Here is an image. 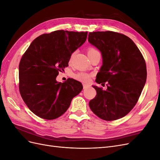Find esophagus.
Instances as JSON below:
<instances>
[{
  "instance_id": "1",
  "label": "esophagus",
  "mask_w": 160,
  "mask_h": 160,
  "mask_svg": "<svg viewBox=\"0 0 160 160\" xmlns=\"http://www.w3.org/2000/svg\"><path fill=\"white\" fill-rule=\"evenodd\" d=\"M83 89H86V88H88V85H87V84H83Z\"/></svg>"
}]
</instances>
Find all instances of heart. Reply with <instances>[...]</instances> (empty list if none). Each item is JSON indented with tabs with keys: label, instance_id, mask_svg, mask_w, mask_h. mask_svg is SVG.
Segmentation results:
<instances>
[{
	"label": "heart",
	"instance_id": "heart-1",
	"mask_svg": "<svg viewBox=\"0 0 160 160\" xmlns=\"http://www.w3.org/2000/svg\"><path fill=\"white\" fill-rule=\"evenodd\" d=\"M98 52H99L96 49H95L94 47H90L88 49V55L89 57L95 54V53H98ZM72 57H73V55H72V56L70 58V62H71L72 61ZM91 76V74L88 73V72L81 71V72H77L76 74H74L73 77L75 79L81 82H83V83H88V82L90 81Z\"/></svg>",
	"mask_w": 160,
	"mask_h": 160
}]
</instances>
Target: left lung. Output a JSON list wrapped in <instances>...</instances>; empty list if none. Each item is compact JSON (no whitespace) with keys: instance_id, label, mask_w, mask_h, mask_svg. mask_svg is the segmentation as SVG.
Masks as SVG:
<instances>
[{"instance_id":"8db88e82","label":"left lung","mask_w":160,"mask_h":160,"mask_svg":"<svg viewBox=\"0 0 160 160\" xmlns=\"http://www.w3.org/2000/svg\"><path fill=\"white\" fill-rule=\"evenodd\" d=\"M89 42L101 51L103 65L96 77L108 89L93 86L91 111L101 119L114 121L129 113L142 93L147 78L146 64L138 47L128 37L113 31L89 32Z\"/></svg>"}]
</instances>
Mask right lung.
<instances>
[{
    "label": "right lung",
    "instance_id": "1",
    "mask_svg": "<svg viewBox=\"0 0 160 160\" xmlns=\"http://www.w3.org/2000/svg\"><path fill=\"white\" fill-rule=\"evenodd\" d=\"M88 32L64 30L37 37L19 63V91L33 113L42 119H57L68 109L72 98L83 89L78 81L56 80L68 67L72 53L85 42Z\"/></svg>",
    "mask_w": 160,
    "mask_h": 160
}]
</instances>
